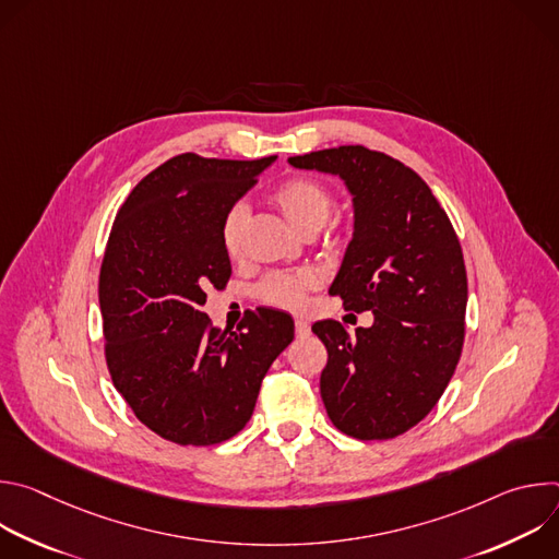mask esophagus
Listing matches in <instances>:
<instances>
[{
  "label": "esophagus",
  "mask_w": 559,
  "mask_h": 559,
  "mask_svg": "<svg viewBox=\"0 0 559 559\" xmlns=\"http://www.w3.org/2000/svg\"><path fill=\"white\" fill-rule=\"evenodd\" d=\"M294 330H296V336L298 338H305L309 332H311V328H309V323L307 321H302V318H296V323H294Z\"/></svg>",
  "instance_id": "1"
}]
</instances>
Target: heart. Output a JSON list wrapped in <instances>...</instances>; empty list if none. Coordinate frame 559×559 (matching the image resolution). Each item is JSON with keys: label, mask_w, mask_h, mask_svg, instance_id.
Returning <instances> with one entry per match:
<instances>
[{"label": "heart", "mask_w": 559, "mask_h": 559, "mask_svg": "<svg viewBox=\"0 0 559 559\" xmlns=\"http://www.w3.org/2000/svg\"><path fill=\"white\" fill-rule=\"evenodd\" d=\"M272 201L283 212V216L302 234H313L321 229L334 205L332 192L321 181L309 177H292L283 181L272 192ZM246 221L248 207L243 203H234L223 214L218 236L225 254L231 259H236L243 250ZM316 285L318 278L313 272H274L259 283L257 294L263 302L285 309H300L307 300V292H311Z\"/></svg>", "instance_id": "b5f03b06"}]
</instances>
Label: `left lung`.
Returning <instances> with one entry per match:
<instances>
[{"label": "left lung", "instance_id": "8db88e82", "mask_svg": "<svg viewBox=\"0 0 559 559\" xmlns=\"http://www.w3.org/2000/svg\"><path fill=\"white\" fill-rule=\"evenodd\" d=\"M289 164L345 181L354 236L330 294L373 313L356 336L336 321L311 325L328 347V416L358 440L395 438L436 407L462 354L466 270L455 229L431 188L384 152L341 145Z\"/></svg>", "mask_w": 559, "mask_h": 559}]
</instances>
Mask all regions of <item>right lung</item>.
Listing matches in <instances>:
<instances>
[{
  "label": "right lung",
  "mask_w": 559,
  "mask_h": 559,
  "mask_svg": "<svg viewBox=\"0 0 559 559\" xmlns=\"http://www.w3.org/2000/svg\"><path fill=\"white\" fill-rule=\"evenodd\" d=\"M276 156L186 152L152 170L119 207L99 274L106 362L117 391L156 436L210 447L241 431L261 382L294 341L292 316L259 307L238 332L214 328L207 287L231 274L223 214Z\"/></svg>",
  "instance_id": "1"
}]
</instances>
